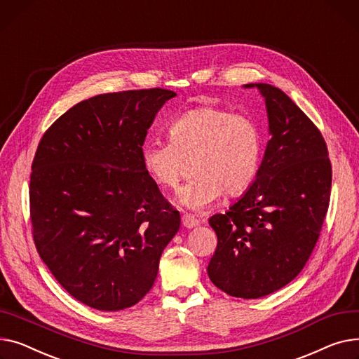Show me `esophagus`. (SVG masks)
<instances>
[{
	"instance_id": "1",
	"label": "esophagus",
	"mask_w": 359,
	"mask_h": 359,
	"mask_svg": "<svg viewBox=\"0 0 359 359\" xmlns=\"http://www.w3.org/2000/svg\"><path fill=\"white\" fill-rule=\"evenodd\" d=\"M182 224H184L187 229H191V227L198 226V224H200V220H198L196 216L187 213V215L182 216Z\"/></svg>"
}]
</instances>
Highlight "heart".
<instances>
[{
    "instance_id": "obj_1",
    "label": "heart",
    "mask_w": 359,
    "mask_h": 359,
    "mask_svg": "<svg viewBox=\"0 0 359 359\" xmlns=\"http://www.w3.org/2000/svg\"><path fill=\"white\" fill-rule=\"evenodd\" d=\"M170 140H149L142 147L144 170L162 188H174L187 162L196 175L178 191L188 208L201 210L223 193L242 196L254 184L262 158V135L254 118L216 105H200L175 118Z\"/></svg>"
}]
</instances>
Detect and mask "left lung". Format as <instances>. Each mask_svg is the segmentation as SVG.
Segmentation results:
<instances>
[{
	"mask_svg": "<svg viewBox=\"0 0 359 359\" xmlns=\"http://www.w3.org/2000/svg\"><path fill=\"white\" fill-rule=\"evenodd\" d=\"M257 88L271 132L257 180L224 215L208 219L217 235L208 277L241 299L265 297L299 276L320 236L332 188L318 126L281 90L268 83Z\"/></svg>",
	"mask_w": 359,
	"mask_h": 359,
	"instance_id": "1",
	"label": "left lung"
}]
</instances>
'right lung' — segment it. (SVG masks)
Wrapping results in <instances>:
<instances>
[{"instance_id":"add662e5","label":"right lung","mask_w":359,"mask_h":359,"mask_svg":"<svg viewBox=\"0 0 359 359\" xmlns=\"http://www.w3.org/2000/svg\"><path fill=\"white\" fill-rule=\"evenodd\" d=\"M175 95L149 88L91 97L39 142L29 185L37 254L74 299L93 309L139 303L180 229V212L142 162L147 129Z\"/></svg>"}]
</instances>
